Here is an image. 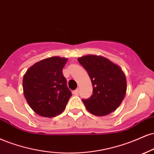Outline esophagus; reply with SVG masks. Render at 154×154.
I'll return each instance as SVG.
<instances>
[{"instance_id": "1", "label": "esophagus", "mask_w": 154, "mask_h": 154, "mask_svg": "<svg viewBox=\"0 0 154 154\" xmlns=\"http://www.w3.org/2000/svg\"><path fill=\"white\" fill-rule=\"evenodd\" d=\"M79 88H76V89H75V91H73V94H74V95H75V96H78V95H79Z\"/></svg>"}]
</instances>
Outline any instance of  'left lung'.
Instances as JSON below:
<instances>
[{"mask_svg": "<svg viewBox=\"0 0 154 154\" xmlns=\"http://www.w3.org/2000/svg\"><path fill=\"white\" fill-rule=\"evenodd\" d=\"M91 79L93 94L82 99L89 112L104 116L120 105L127 89L125 75L121 68L105 57L86 55L78 58Z\"/></svg>", "mask_w": 154, "mask_h": 154, "instance_id": "1", "label": "left lung"}]
</instances>
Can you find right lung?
I'll return each mask as SVG.
<instances>
[{"instance_id": "right-lung-1", "label": "right lung", "mask_w": 154, "mask_h": 154, "mask_svg": "<svg viewBox=\"0 0 154 154\" xmlns=\"http://www.w3.org/2000/svg\"><path fill=\"white\" fill-rule=\"evenodd\" d=\"M67 60L65 57H48L34 64L23 75V94L30 107L40 116L61 114L71 97L62 72Z\"/></svg>"}]
</instances>
